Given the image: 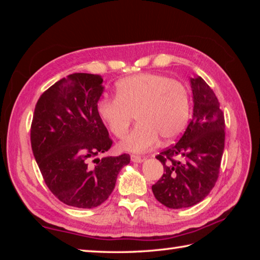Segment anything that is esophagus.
I'll list each match as a JSON object with an SVG mask.
<instances>
[{"mask_svg":"<svg viewBox=\"0 0 260 260\" xmlns=\"http://www.w3.org/2000/svg\"><path fill=\"white\" fill-rule=\"evenodd\" d=\"M131 159H132V161H134V162H141L143 160V158L138 156V155H132Z\"/></svg>","mask_w":260,"mask_h":260,"instance_id":"obj_1","label":"esophagus"}]
</instances>
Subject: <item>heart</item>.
<instances>
[{
	"mask_svg": "<svg viewBox=\"0 0 260 260\" xmlns=\"http://www.w3.org/2000/svg\"><path fill=\"white\" fill-rule=\"evenodd\" d=\"M98 113L109 131L122 138L133 122L139 124L120 143L121 149L143 152L183 133L190 118V94L182 82L156 73H142L118 81L116 98L98 102Z\"/></svg>",
	"mask_w": 260,
	"mask_h": 260,
	"instance_id": "1",
	"label": "heart"
}]
</instances>
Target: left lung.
<instances>
[{
    "mask_svg": "<svg viewBox=\"0 0 260 260\" xmlns=\"http://www.w3.org/2000/svg\"><path fill=\"white\" fill-rule=\"evenodd\" d=\"M193 113L177 143L156 158L164 174L152 186L156 200L170 209L203 201L219 177L225 148V117L218 99L201 77L191 78Z\"/></svg>",
    "mask_w": 260,
    "mask_h": 260,
    "instance_id": "8db88e82",
    "label": "left lung"
}]
</instances>
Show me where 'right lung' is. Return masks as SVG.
Instances as JSON below:
<instances>
[{
	"label": "right lung",
	"instance_id": "add662e5",
	"mask_svg": "<svg viewBox=\"0 0 260 260\" xmlns=\"http://www.w3.org/2000/svg\"><path fill=\"white\" fill-rule=\"evenodd\" d=\"M103 79L73 73L43 93L30 125L33 155L49 190L64 204L93 209L111 195L128 153L103 157L112 146L98 113Z\"/></svg>",
	"mask_w": 260,
	"mask_h": 260
}]
</instances>
